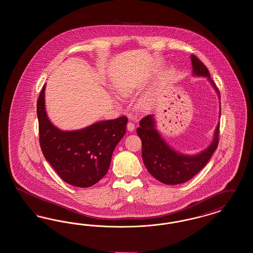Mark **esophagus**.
<instances>
[{"instance_id": "1", "label": "esophagus", "mask_w": 253, "mask_h": 253, "mask_svg": "<svg viewBox=\"0 0 253 253\" xmlns=\"http://www.w3.org/2000/svg\"><path fill=\"white\" fill-rule=\"evenodd\" d=\"M134 124L132 123V122H128V124H127V130L129 131V132H132L133 130H134Z\"/></svg>"}]
</instances>
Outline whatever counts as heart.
<instances>
[{"label": "heart", "mask_w": 253, "mask_h": 253, "mask_svg": "<svg viewBox=\"0 0 253 253\" xmlns=\"http://www.w3.org/2000/svg\"><path fill=\"white\" fill-rule=\"evenodd\" d=\"M117 92L121 96L129 97V96H135L138 93V88L135 84L132 83H122L117 87ZM152 105V100L148 97L144 96L137 101V108L140 111H147Z\"/></svg>", "instance_id": "1"}]
</instances>
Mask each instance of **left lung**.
I'll return each instance as SVG.
<instances>
[{
	"mask_svg": "<svg viewBox=\"0 0 253 253\" xmlns=\"http://www.w3.org/2000/svg\"><path fill=\"white\" fill-rule=\"evenodd\" d=\"M193 75L206 77L220 98L218 89L211 79L208 68L195 56H191ZM221 111V108H220ZM219 111V117L221 112ZM219 123L213 133V139L205 150L195 155H185L175 151L164 140L157 131L155 115H149L139 122L136 132L142 142V158L148 171L158 181L167 185H177L192 179L198 173L216 150Z\"/></svg>",
	"mask_w": 253,
	"mask_h": 253,
	"instance_id": "left-lung-1",
	"label": "left lung"
}]
</instances>
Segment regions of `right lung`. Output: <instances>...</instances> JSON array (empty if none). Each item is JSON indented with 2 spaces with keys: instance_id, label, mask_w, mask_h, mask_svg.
<instances>
[{
  "instance_id": "add662e5",
  "label": "right lung",
  "mask_w": 253,
  "mask_h": 253,
  "mask_svg": "<svg viewBox=\"0 0 253 253\" xmlns=\"http://www.w3.org/2000/svg\"><path fill=\"white\" fill-rule=\"evenodd\" d=\"M45 86L37 102L42 154L62 180L80 188L91 187L107 173L113 152L126 132L128 119L98 121L80 130H60L47 116Z\"/></svg>"
}]
</instances>
